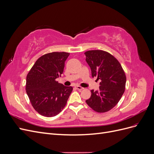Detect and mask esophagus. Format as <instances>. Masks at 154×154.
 <instances>
[{
	"label": "esophagus",
	"mask_w": 154,
	"mask_h": 154,
	"mask_svg": "<svg viewBox=\"0 0 154 154\" xmlns=\"http://www.w3.org/2000/svg\"><path fill=\"white\" fill-rule=\"evenodd\" d=\"M75 88H76V89H78V90H79V91H82V90H83V89H84V88L82 87H80V86H76Z\"/></svg>",
	"instance_id": "obj_1"
}]
</instances>
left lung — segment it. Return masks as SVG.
Here are the masks:
<instances>
[{
  "label": "left lung",
  "instance_id": "obj_1",
  "mask_svg": "<svg viewBox=\"0 0 154 154\" xmlns=\"http://www.w3.org/2000/svg\"><path fill=\"white\" fill-rule=\"evenodd\" d=\"M92 76L101 80L98 91L91 90L87 104L99 113L108 112L118 104L125 89L126 75L118 60L103 50H90L84 53Z\"/></svg>",
  "mask_w": 154,
  "mask_h": 154
}]
</instances>
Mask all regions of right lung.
<instances>
[{
  "label": "right lung",
  "mask_w": 154,
  "mask_h": 154,
  "mask_svg": "<svg viewBox=\"0 0 154 154\" xmlns=\"http://www.w3.org/2000/svg\"><path fill=\"white\" fill-rule=\"evenodd\" d=\"M69 53L45 54L36 60L26 77V90L34 109L42 116L53 117L66 106L72 87L59 83Z\"/></svg>",
  "instance_id": "right-lung-1"
}]
</instances>
